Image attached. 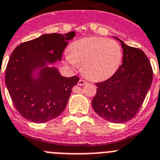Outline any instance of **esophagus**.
Segmentation results:
<instances>
[{"mask_svg": "<svg viewBox=\"0 0 160 160\" xmlns=\"http://www.w3.org/2000/svg\"><path fill=\"white\" fill-rule=\"evenodd\" d=\"M85 83H87V82H86L84 80H81V79H80V80L78 81V85H80V86L84 85Z\"/></svg>", "mask_w": 160, "mask_h": 160, "instance_id": "1", "label": "esophagus"}]
</instances>
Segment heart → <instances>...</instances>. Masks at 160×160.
Segmentation results:
<instances>
[{
  "label": "heart",
  "instance_id": "1",
  "mask_svg": "<svg viewBox=\"0 0 160 160\" xmlns=\"http://www.w3.org/2000/svg\"><path fill=\"white\" fill-rule=\"evenodd\" d=\"M121 60V48L116 41L95 37L72 42L65 56L67 64L81 66L82 73L94 81L112 77Z\"/></svg>",
  "mask_w": 160,
  "mask_h": 160
}]
</instances>
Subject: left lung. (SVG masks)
Wrapping results in <instances>:
<instances>
[{
	"label": "left lung",
	"mask_w": 160,
	"mask_h": 160,
	"mask_svg": "<svg viewBox=\"0 0 160 160\" xmlns=\"http://www.w3.org/2000/svg\"><path fill=\"white\" fill-rule=\"evenodd\" d=\"M114 37L121 43L123 62L108 80L96 83L97 91L92 105L101 118L122 123L135 117L139 112L152 85L153 72L142 50Z\"/></svg>",
	"instance_id": "1"
}]
</instances>
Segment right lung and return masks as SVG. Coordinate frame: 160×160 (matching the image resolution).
Listing matches in <instances>:
<instances>
[{
	"label": "right lung",
	"mask_w": 160,
	"mask_h": 160,
	"mask_svg": "<svg viewBox=\"0 0 160 160\" xmlns=\"http://www.w3.org/2000/svg\"><path fill=\"white\" fill-rule=\"evenodd\" d=\"M69 32L44 34L16 47L5 71V84L20 114L33 123H44L63 112L78 83V77H64L48 64L60 61L69 41Z\"/></svg>",
	"instance_id": "right-lung-1"
}]
</instances>
